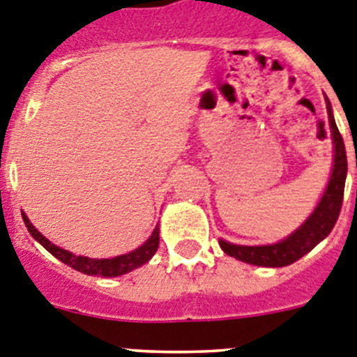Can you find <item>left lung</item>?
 Listing matches in <instances>:
<instances>
[{
	"mask_svg": "<svg viewBox=\"0 0 357 357\" xmlns=\"http://www.w3.org/2000/svg\"><path fill=\"white\" fill-rule=\"evenodd\" d=\"M327 112H329L331 130H333L334 141V168L331 181L327 184L326 193L321 197L320 204L314 209V213L305 220L301 229L293 232L284 241L275 243V245H266V247H241V245H232L223 239H220V247L223 252L243 263L257 264V266H288L295 263L301 257H304L307 252L313 250L318 243L327 238L334 223L338 222L340 211L343 204V191H345V176H347V151L343 144V137L340 134L336 121L333 118L331 103L327 100Z\"/></svg>",
	"mask_w": 357,
	"mask_h": 357,
	"instance_id": "1",
	"label": "left lung"
}]
</instances>
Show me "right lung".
<instances>
[{"label":"right lung","instance_id":"add662e5","mask_svg":"<svg viewBox=\"0 0 357 357\" xmlns=\"http://www.w3.org/2000/svg\"><path fill=\"white\" fill-rule=\"evenodd\" d=\"M23 222L26 225L28 232H30L37 241L43 245L46 250L52 255H55L56 259L62 261L68 266L75 268L78 272L85 273V275H100V277H118L123 273L132 272L134 268L143 266L144 263L151 259V255L157 252L159 247V229L153 230V234L150 236L144 245H141L139 248H135L134 252L125 255H118V257H112V259H89V257H82V255H75L71 252L64 250V248L56 247L52 241L44 238L40 232H37V229H33V225L30 223L26 216L23 214Z\"/></svg>","mask_w":357,"mask_h":357}]
</instances>
